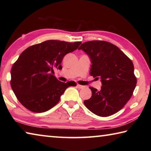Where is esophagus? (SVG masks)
I'll use <instances>...</instances> for the list:
<instances>
[{
  "label": "esophagus",
  "instance_id": "1",
  "mask_svg": "<svg viewBox=\"0 0 151 151\" xmlns=\"http://www.w3.org/2000/svg\"><path fill=\"white\" fill-rule=\"evenodd\" d=\"M77 87L78 88H83L85 87V86H83V85H77Z\"/></svg>",
  "mask_w": 151,
  "mask_h": 151
}]
</instances>
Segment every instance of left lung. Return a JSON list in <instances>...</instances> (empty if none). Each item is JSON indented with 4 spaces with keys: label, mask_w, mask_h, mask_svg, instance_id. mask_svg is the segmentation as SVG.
<instances>
[{
    "label": "left lung",
    "mask_w": 151,
    "mask_h": 151,
    "mask_svg": "<svg viewBox=\"0 0 151 151\" xmlns=\"http://www.w3.org/2000/svg\"><path fill=\"white\" fill-rule=\"evenodd\" d=\"M78 50L90 58V75L101 78L102 83L100 91L89 87L92 96L84 104L96 115L104 117L116 113L131 99L136 87L132 60L116 46L103 40L84 42Z\"/></svg>",
    "instance_id": "left-lung-1"
}]
</instances>
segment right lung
<instances>
[{
    "label": "right lung",
    "instance_id": "right-lung-1",
    "mask_svg": "<svg viewBox=\"0 0 151 151\" xmlns=\"http://www.w3.org/2000/svg\"><path fill=\"white\" fill-rule=\"evenodd\" d=\"M81 42L73 43L49 40L24 50L11 69V85L19 102L35 112H44L55 106L74 81L63 83L54 76L62 69L61 62L68 53L76 50Z\"/></svg>",
    "mask_w": 151,
    "mask_h": 151
}]
</instances>
